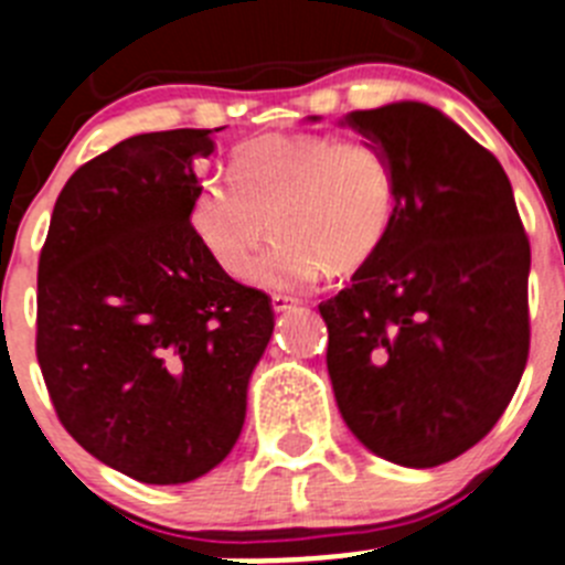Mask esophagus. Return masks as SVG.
Instances as JSON below:
<instances>
[{"label":"esophagus","mask_w":565,"mask_h":565,"mask_svg":"<svg viewBox=\"0 0 565 565\" xmlns=\"http://www.w3.org/2000/svg\"><path fill=\"white\" fill-rule=\"evenodd\" d=\"M271 305H274V310H277V313H286V310H294V308H297L299 299L286 297V294H274V297H271Z\"/></svg>","instance_id":"obj_1"}]
</instances>
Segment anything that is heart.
<instances>
[{
	"mask_svg": "<svg viewBox=\"0 0 565 565\" xmlns=\"http://www.w3.org/2000/svg\"><path fill=\"white\" fill-rule=\"evenodd\" d=\"M230 175L195 181L190 226L232 277L274 230L279 241L248 271L257 286L302 288L324 268L355 271L395 221V168L372 139L266 134L237 148Z\"/></svg>",
	"mask_w": 565,
	"mask_h": 565,
	"instance_id": "1",
	"label": "heart"
}]
</instances>
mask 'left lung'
<instances>
[{
	"label": "left lung",
	"mask_w": 565,
	"mask_h": 565,
	"mask_svg": "<svg viewBox=\"0 0 565 565\" xmlns=\"http://www.w3.org/2000/svg\"><path fill=\"white\" fill-rule=\"evenodd\" d=\"M390 153L384 246L319 305L335 403L377 457L434 468L499 423L530 355V237L499 159L426 103L353 111Z\"/></svg>",
	"instance_id": "left-lung-1"
}]
</instances>
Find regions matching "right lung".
I'll list each match as a JSON object with an SVG mask.
<instances>
[{"label": "right lung", "instance_id": "right-lung-1", "mask_svg": "<svg viewBox=\"0 0 565 565\" xmlns=\"http://www.w3.org/2000/svg\"><path fill=\"white\" fill-rule=\"evenodd\" d=\"M212 131L139 134L81 164L39 257L35 355L61 426L145 484L224 462L274 330L271 297L232 279L190 226Z\"/></svg>", "mask_w": 565, "mask_h": 565}]
</instances>
